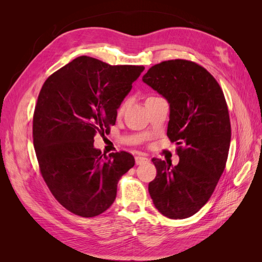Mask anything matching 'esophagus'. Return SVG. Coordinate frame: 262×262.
<instances>
[{"label":"esophagus","instance_id":"obj_1","mask_svg":"<svg viewBox=\"0 0 262 262\" xmlns=\"http://www.w3.org/2000/svg\"><path fill=\"white\" fill-rule=\"evenodd\" d=\"M147 162H148V158L145 157V156H142V155L136 156V163H137V165H142V164L147 163Z\"/></svg>","mask_w":262,"mask_h":262}]
</instances>
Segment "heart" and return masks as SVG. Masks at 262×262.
<instances>
[{"label": "heart", "mask_w": 262, "mask_h": 262, "mask_svg": "<svg viewBox=\"0 0 262 262\" xmlns=\"http://www.w3.org/2000/svg\"><path fill=\"white\" fill-rule=\"evenodd\" d=\"M126 105H128V100H124V101L122 102V104L120 105V107H119V113H122L123 110L125 109Z\"/></svg>", "instance_id": "heart-1"}]
</instances>
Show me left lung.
I'll return each mask as SVG.
<instances>
[{
  "instance_id": "obj_1",
  "label": "left lung",
  "mask_w": 262,
  "mask_h": 262,
  "mask_svg": "<svg viewBox=\"0 0 262 262\" xmlns=\"http://www.w3.org/2000/svg\"><path fill=\"white\" fill-rule=\"evenodd\" d=\"M142 81L168 101L167 137L180 145L176 166L153 158L157 175L148 192L164 216L187 219L208 202L225 168L231 121L224 94L207 70L187 60L158 63Z\"/></svg>"
}]
</instances>
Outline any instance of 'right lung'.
Instances as JSON below:
<instances>
[{"mask_svg": "<svg viewBox=\"0 0 262 262\" xmlns=\"http://www.w3.org/2000/svg\"><path fill=\"white\" fill-rule=\"evenodd\" d=\"M141 66H109L82 55L50 75L39 93L33 137L41 175L67 210L93 217L110 208L117 185L134 166L126 152L106 155L94 147L143 72Z\"/></svg>", "mask_w": 262, "mask_h": 262, "instance_id": "add662e5", "label": "right lung"}]
</instances>
